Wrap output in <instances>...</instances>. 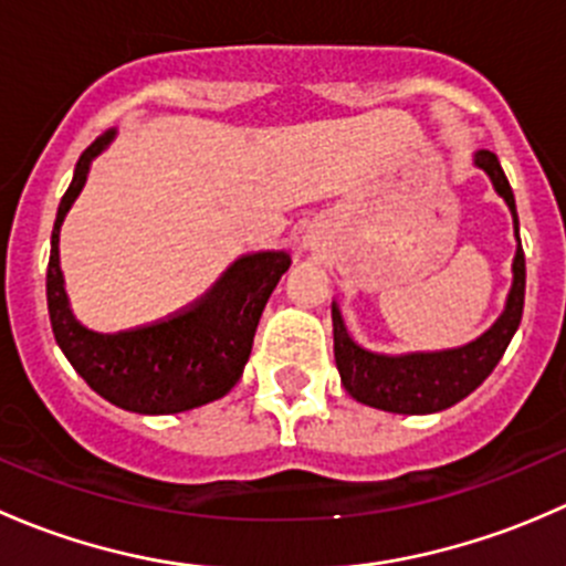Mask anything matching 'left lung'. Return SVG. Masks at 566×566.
Returning a JSON list of instances; mask_svg holds the SVG:
<instances>
[{
  "label": "left lung",
  "instance_id": "left-lung-1",
  "mask_svg": "<svg viewBox=\"0 0 566 566\" xmlns=\"http://www.w3.org/2000/svg\"><path fill=\"white\" fill-rule=\"evenodd\" d=\"M473 167L490 177L495 193L510 208L512 227H515L517 251L515 260H512V287L506 295L504 312L482 336L462 347L391 356V353H375L358 345L347 331L339 304L334 301L331 319H334L336 369H339L342 386L356 402L405 416L438 413V410L452 408L488 380V375L501 361L517 325H521L523 298H526V256H523L521 247L515 193H512L510 180H506L495 153L476 150L473 153Z\"/></svg>",
  "mask_w": 566,
  "mask_h": 566
}]
</instances>
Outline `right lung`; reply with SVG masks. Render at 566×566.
<instances>
[{
    "label": "right lung",
    "instance_id": "obj_1",
    "mask_svg": "<svg viewBox=\"0 0 566 566\" xmlns=\"http://www.w3.org/2000/svg\"><path fill=\"white\" fill-rule=\"evenodd\" d=\"M114 136L117 128H108L78 156L56 208L45 273L51 331L73 369L112 405L145 416L182 413L224 397L241 380L262 310L293 260L287 251L238 256L202 298L142 328L101 334L78 323L60 268V227Z\"/></svg>",
    "mask_w": 566,
    "mask_h": 566
}]
</instances>
